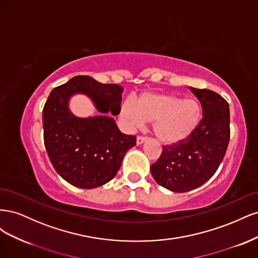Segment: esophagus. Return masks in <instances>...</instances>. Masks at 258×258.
<instances>
[{
    "mask_svg": "<svg viewBox=\"0 0 258 258\" xmlns=\"http://www.w3.org/2000/svg\"><path fill=\"white\" fill-rule=\"evenodd\" d=\"M147 140L146 137H138L137 138V145H141L143 144L145 141Z\"/></svg>",
    "mask_w": 258,
    "mask_h": 258,
    "instance_id": "34e87169",
    "label": "esophagus"
}]
</instances>
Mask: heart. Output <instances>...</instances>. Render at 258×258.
Masks as SVG:
<instances>
[{
    "mask_svg": "<svg viewBox=\"0 0 258 258\" xmlns=\"http://www.w3.org/2000/svg\"><path fill=\"white\" fill-rule=\"evenodd\" d=\"M120 115L129 126L153 122L154 135L166 145H176L188 139L198 128L202 110L195 98L168 92H145L136 104L123 102Z\"/></svg>",
    "mask_w": 258,
    "mask_h": 258,
    "instance_id": "b5f03b06",
    "label": "heart"
}]
</instances>
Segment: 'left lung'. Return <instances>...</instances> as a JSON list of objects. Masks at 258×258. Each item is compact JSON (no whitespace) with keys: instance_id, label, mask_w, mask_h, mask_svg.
Segmentation results:
<instances>
[{"instance_id":"8db88e82","label":"left lung","mask_w":258,"mask_h":258,"mask_svg":"<svg viewBox=\"0 0 258 258\" xmlns=\"http://www.w3.org/2000/svg\"><path fill=\"white\" fill-rule=\"evenodd\" d=\"M200 101L202 119L184 142L167 147L151 166L155 181L174 192L198 188L214 175L230 138L229 105L218 93L189 87Z\"/></svg>"}]
</instances>
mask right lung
I'll return each instance as SVG.
<instances>
[{
    "instance_id": "right-lung-1",
    "label": "right lung",
    "mask_w": 258,
    "mask_h": 258,
    "mask_svg": "<svg viewBox=\"0 0 258 258\" xmlns=\"http://www.w3.org/2000/svg\"><path fill=\"white\" fill-rule=\"evenodd\" d=\"M122 87L87 75L74 76L53 88L43 110L44 144L57 173L71 185L91 189L110 182L119 170L135 136H126L112 115L120 112ZM85 94L100 112L83 119L69 110V99Z\"/></svg>"
}]
</instances>
